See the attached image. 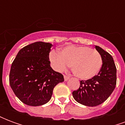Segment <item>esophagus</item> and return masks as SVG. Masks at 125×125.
<instances>
[{"mask_svg":"<svg viewBox=\"0 0 125 125\" xmlns=\"http://www.w3.org/2000/svg\"><path fill=\"white\" fill-rule=\"evenodd\" d=\"M69 79H70V77H69V76H64V80H65V81H68Z\"/></svg>","mask_w":125,"mask_h":125,"instance_id":"34e87169","label":"esophagus"}]
</instances>
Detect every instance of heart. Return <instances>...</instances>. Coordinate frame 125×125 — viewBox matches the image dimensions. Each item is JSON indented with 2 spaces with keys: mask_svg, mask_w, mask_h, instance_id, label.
I'll return each instance as SVG.
<instances>
[{
  "mask_svg": "<svg viewBox=\"0 0 125 125\" xmlns=\"http://www.w3.org/2000/svg\"><path fill=\"white\" fill-rule=\"evenodd\" d=\"M49 59L52 68L57 72L65 70L72 64L73 73L82 80L97 75L102 64L99 53L86 46L70 45L64 47L62 52L52 50Z\"/></svg>",
  "mask_w": 125,
  "mask_h": 125,
  "instance_id": "obj_1",
  "label": "heart"
}]
</instances>
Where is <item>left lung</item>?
Returning a JSON list of instances; mask_svg holds the SVG:
<instances>
[{
    "instance_id": "1",
    "label": "left lung",
    "mask_w": 125,
    "mask_h": 125,
    "mask_svg": "<svg viewBox=\"0 0 125 125\" xmlns=\"http://www.w3.org/2000/svg\"><path fill=\"white\" fill-rule=\"evenodd\" d=\"M102 60L98 75L87 80L80 81V86L72 92L76 101L88 106L102 104L113 93L116 84V68L113 57L99 46L95 45Z\"/></svg>"
}]
</instances>
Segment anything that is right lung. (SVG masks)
Returning a JSON list of instances; mask_svg holds the SVG:
<instances>
[{
  "label": "right lung",
  "instance_id": "right-lung-1",
  "mask_svg": "<svg viewBox=\"0 0 125 125\" xmlns=\"http://www.w3.org/2000/svg\"><path fill=\"white\" fill-rule=\"evenodd\" d=\"M52 43L37 41L21 49L13 61L10 86L19 99L32 106L45 104L52 98L54 87L64 81L62 73L50 66Z\"/></svg>",
  "mask_w": 125,
  "mask_h": 125
}]
</instances>
